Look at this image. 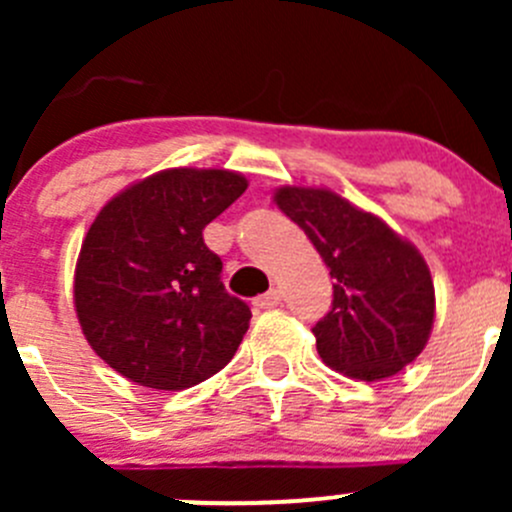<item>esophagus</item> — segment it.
<instances>
[{
	"instance_id": "34e87169",
	"label": "esophagus",
	"mask_w": 512,
	"mask_h": 512,
	"mask_svg": "<svg viewBox=\"0 0 512 512\" xmlns=\"http://www.w3.org/2000/svg\"><path fill=\"white\" fill-rule=\"evenodd\" d=\"M280 302H282L280 289H270L267 294H260V297H255V307L257 309H272V307H277Z\"/></svg>"
}]
</instances>
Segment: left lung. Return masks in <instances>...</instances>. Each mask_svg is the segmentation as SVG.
<instances>
[{
    "instance_id": "1",
    "label": "left lung",
    "mask_w": 512,
    "mask_h": 512,
    "mask_svg": "<svg viewBox=\"0 0 512 512\" xmlns=\"http://www.w3.org/2000/svg\"><path fill=\"white\" fill-rule=\"evenodd\" d=\"M275 203L304 230L334 277V302L314 324L322 361L361 381L409 366L431 337L436 292L421 252L376 215L327 188L285 185Z\"/></svg>"
}]
</instances>
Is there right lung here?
<instances>
[{"instance_id": "right-lung-1", "label": "right lung", "mask_w": 512, "mask_h": 512, "mask_svg": "<svg viewBox=\"0 0 512 512\" xmlns=\"http://www.w3.org/2000/svg\"><path fill=\"white\" fill-rule=\"evenodd\" d=\"M245 188L235 170H160L91 223L76 262V317L91 349L133 384L190 389L235 356L252 312L227 294L203 230Z\"/></svg>"}]
</instances>
